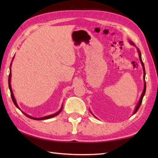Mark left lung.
Instances as JSON below:
<instances>
[{"instance_id": "obj_1", "label": "left lung", "mask_w": 158, "mask_h": 158, "mask_svg": "<svg viewBox=\"0 0 158 158\" xmlns=\"http://www.w3.org/2000/svg\"><path fill=\"white\" fill-rule=\"evenodd\" d=\"M130 42V43L132 44V45H133V46H135V44L133 43V42H132V41H129ZM137 52H138V53H139V60H140V62H141V65H142V67H143V81H144V85H143V92H142V93H141V98H140V99H139V102H138V104H137V105L136 106V107H135V111H134V113H133V114H135L136 112H137V111H138V109H139V107H140V106H141V102H142V100H143V96H144V95H145V93H146V82H145V76H146V72H145V68H144V65H143V61H142V59H141V52H140V50L139 49V48H137ZM90 113H91L92 114H93V113L91 111H90ZM93 116H94V115H93ZM96 118V117H95Z\"/></svg>"}]
</instances>
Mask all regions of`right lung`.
I'll list each match as a JSON object with an SVG mask.
<instances>
[{
  "label": "right lung",
  "mask_w": 158,
  "mask_h": 158,
  "mask_svg": "<svg viewBox=\"0 0 158 158\" xmlns=\"http://www.w3.org/2000/svg\"><path fill=\"white\" fill-rule=\"evenodd\" d=\"M15 57V56H14ZM14 57H13V58H12V60L14 59ZM11 66H12V62H11V64H10V74H9V78H8V85H9V89H10V93H11V97H12V101H13V102H14V104L15 105V106H17V107L19 109H20V108L19 107V106H18V105H17V102H16V100H15V96H14V94H13V92H12V87H11V84H10V83H11ZM63 105H62V106H61V108H60V109L59 111H58V112H56V113H55V114H52V115H49V116H44V117H42V118H34V117H32V116H29V115H28V114H26V113H24V112L23 111H21V112H22V113L25 115V116H26L27 117H28V118H31V119H33V120H37V121H40V120H46V119H49V118H53V117H54V116H57V115H58L59 114L60 112H61V111H62V109H63Z\"/></svg>",
  "instance_id": "1"
}]
</instances>
